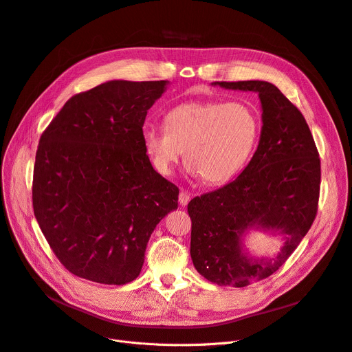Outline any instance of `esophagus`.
Returning <instances> with one entry per match:
<instances>
[{"label": "esophagus", "instance_id": "1", "mask_svg": "<svg viewBox=\"0 0 352 352\" xmlns=\"http://www.w3.org/2000/svg\"><path fill=\"white\" fill-rule=\"evenodd\" d=\"M190 200V195L186 190H180L179 193V204L180 206H186Z\"/></svg>", "mask_w": 352, "mask_h": 352}]
</instances>
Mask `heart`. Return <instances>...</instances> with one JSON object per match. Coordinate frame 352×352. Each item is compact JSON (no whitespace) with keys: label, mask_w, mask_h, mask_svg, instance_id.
<instances>
[{"label":"heart","mask_w":352,"mask_h":352,"mask_svg":"<svg viewBox=\"0 0 352 352\" xmlns=\"http://www.w3.org/2000/svg\"><path fill=\"white\" fill-rule=\"evenodd\" d=\"M164 126L147 124L143 144L155 169L170 175L182 153L186 170L208 185L235 176L259 138L256 111L242 102H188L167 111Z\"/></svg>","instance_id":"b5f03b06"}]
</instances>
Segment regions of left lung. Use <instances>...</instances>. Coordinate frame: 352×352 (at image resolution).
I'll use <instances>...</instances> for the list:
<instances>
[{
    "mask_svg": "<svg viewBox=\"0 0 352 352\" xmlns=\"http://www.w3.org/2000/svg\"><path fill=\"white\" fill-rule=\"evenodd\" d=\"M212 86L258 93L262 107L259 144L248 166L235 180L188 205L196 271L221 287L242 288L276 272L308 233L318 209L321 162L302 113L272 82ZM252 230L279 236L280 252L250 256L243 241Z\"/></svg>",
    "mask_w": 352,
    "mask_h": 352,
    "instance_id": "left-lung-1",
    "label": "left lung"
}]
</instances>
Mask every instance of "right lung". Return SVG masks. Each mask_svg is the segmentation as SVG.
<instances>
[{
  "label": "right lung",
  "instance_id": "1",
  "mask_svg": "<svg viewBox=\"0 0 352 352\" xmlns=\"http://www.w3.org/2000/svg\"><path fill=\"white\" fill-rule=\"evenodd\" d=\"M169 81H106L73 96L40 139L32 206L72 274L106 285L135 280L157 223L179 189L143 144L147 110Z\"/></svg>",
  "mask_w": 352,
  "mask_h": 352
}]
</instances>
